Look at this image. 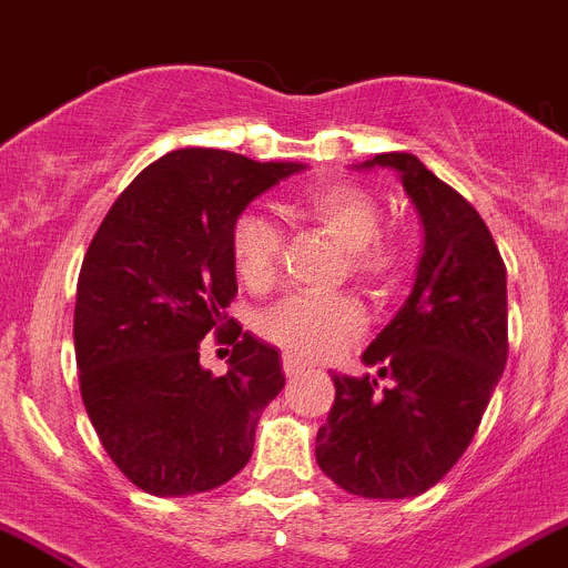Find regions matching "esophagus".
I'll return each mask as SVG.
<instances>
[{
	"mask_svg": "<svg viewBox=\"0 0 568 568\" xmlns=\"http://www.w3.org/2000/svg\"><path fill=\"white\" fill-rule=\"evenodd\" d=\"M283 373L285 378H300V375L305 373V364L294 356H283Z\"/></svg>",
	"mask_w": 568,
	"mask_h": 568,
	"instance_id": "obj_1",
	"label": "esophagus"
}]
</instances>
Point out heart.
I'll return each instance as SVG.
<instances>
[{
	"label": "heart",
	"instance_id": "heart-1",
	"mask_svg": "<svg viewBox=\"0 0 568 568\" xmlns=\"http://www.w3.org/2000/svg\"><path fill=\"white\" fill-rule=\"evenodd\" d=\"M296 212L342 248V277H349L364 294L386 300L406 283L412 252L404 241L381 235L384 206L369 190L358 184H322L302 199ZM283 235L266 215L246 210L232 221V268L252 294L272 288L283 266ZM362 331L364 316L349 300L291 296L260 320V333L300 362L333 358Z\"/></svg>",
	"mask_w": 568,
	"mask_h": 568
}]
</instances>
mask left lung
Listing matches in <instances>:
<instances>
[{"label": "left lung", "instance_id": "8db88e82", "mask_svg": "<svg viewBox=\"0 0 568 568\" xmlns=\"http://www.w3.org/2000/svg\"><path fill=\"white\" fill-rule=\"evenodd\" d=\"M362 168L397 171L423 254L409 300L362 356L390 384L331 375L336 400L316 463L353 496L412 499L457 465L505 373L507 268L479 212L415 153H378Z\"/></svg>", "mask_w": 568, "mask_h": 568}]
</instances>
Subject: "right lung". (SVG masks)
Returning <instances> with one entry per match:
<instances>
[{"label":"right lung","instance_id":"1","mask_svg":"<svg viewBox=\"0 0 568 568\" xmlns=\"http://www.w3.org/2000/svg\"><path fill=\"white\" fill-rule=\"evenodd\" d=\"M302 168L215 148L164 153L89 243L75 300L81 397L111 463L151 496L230 481L285 386L277 347L224 331L237 294L230 230L254 195ZM206 332L236 342L221 379L197 364Z\"/></svg>","mask_w":568,"mask_h":568}]
</instances>
